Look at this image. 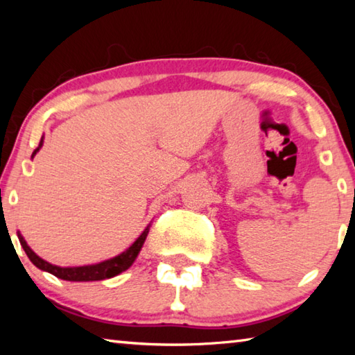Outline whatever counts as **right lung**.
<instances>
[{
  "instance_id": "1",
  "label": "right lung",
  "mask_w": 355,
  "mask_h": 355,
  "mask_svg": "<svg viewBox=\"0 0 355 355\" xmlns=\"http://www.w3.org/2000/svg\"><path fill=\"white\" fill-rule=\"evenodd\" d=\"M42 144H44V137L40 139L39 147L33 152V156L39 152ZM148 228H150V225L141 233V236L137 238L136 241L131 244L127 250L122 252L120 255L110 258V260H106V261L97 263V264H89V266H76V268H61V266H55V264L42 260L40 257L35 255L31 250V248L26 244L25 238H23L20 233H19V239H20L21 248L26 252L29 260L33 261L34 266L42 269V271H46L53 275H56L58 279L69 280V282H94V280L111 279V277H114V275L127 271L131 264L135 263L137 254L141 252L144 241H146V238L148 235Z\"/></svg>"
}]
</instances>
